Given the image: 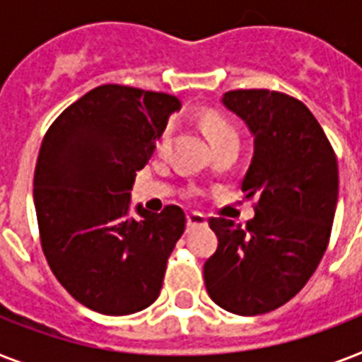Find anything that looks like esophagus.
<instances>
[{
  "label": "esophagus",
  "instance_id": "34e87169",
  "mask_svg": "<svg viewBox=\"0 0 362 362\" xmlns=\"http://www.w3.org/2000/svg\"><path fill=\"white\" fill-rule=\"evenodd\" d=\"M206 223H209L206 218L203 214H199V212L187 214V229H197V227H204Z\"/></svg>",
  "mask_w": 362,
  "mask_h": 362
}]
</instances>
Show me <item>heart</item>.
<instances>
[{
	"mask_svg": "<svg viewBox=\"0 0 362 362\" xmlns=\"http://www.w3.org/2000/svg\"><path fill=\"white\" fill-rule=\"evenodd\" d=\"M204 131H206V135H209L210 142H212V146L214 144H220L223 141H229V139H238L237 129L233 127L226 118H221L220 115H209L204 118ZM167 135L169 133H165L158 142V148H161L167 141Z\"/></svg>",
	"mask_w": 362,
	"mask_h": 362,
	"instance_id": "heart-1",
	"label": "heart"
}]
</instances>
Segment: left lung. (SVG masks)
Returning <instances> with one entry per match:
<instances>
[{
	"mask_svg": "<svg viewBox=\"0 0 362 362\" xmlns=\"http://www.w3.org/2000/svg\"><path fill=\"white\" fill-rule=\"evenodd\" d=\"M221 103L253 135L242 192L255 197L246 226L212 218L218 250L204 286L220 308L259 315L297 295L317 269L338 203V165L308 107L270 90H233Z\"/></svg>",
	"mask_w": 362,
	"mask_h": 362,
	"instance_id": "left-lung-1",
	"label": "left lung"
}]
</instances>
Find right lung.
<instances>
[{
  "mask_svg": "<svg viewBox=\"0 0 362 362\" xmlns=\"http://www.w3.org/2000/svg\"><path fill=\"white\" fill-rule=\"evenodd\" d=\"M178 98L139 88H93L56 118L33 178L41 246L54 276L86 308L129 315L159 297L186 214L136 204V170L152 158Z\"/></svg>",
  "mask_w": 362,
  "mask_h": 362,
  "instance_id": "right-lung-1",
  "label": "right lung"
}]
</instances>
